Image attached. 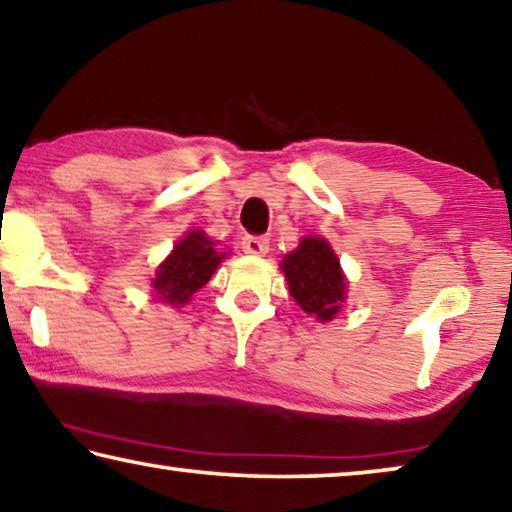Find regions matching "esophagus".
Returning a JSON list of instances; mask_svg holds the SVG:
<instances>
[{
    "instance_id": "obj_1",
    "label": "esophagus",
    "mask_w": 512,
    "mask_h": 512,
    "mask_svg": "<svg viewBox=\"0 0 512 512\" xmlns=\"http://www.w3.org/2000/svg\"><path fill=\"white\" fill-rule=\"evenodd\" d=\"M241 248H243V253H248V255H264L266 250H269V239H266V236L248 234L241 239Z\"/></svg>"
}]
</instances>
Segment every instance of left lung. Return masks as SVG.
Listing matches in <instances>:
<instances>
[{"label":"left lung","instance_id":"obj_1","mask_svg":"<svg viewBox=\"0 0 512 512\" xmlns=\"http://www.w3.org/2000/svg\"><path fill=\"white\" fill-rule=\"evenodd\" d=\"M280 266L285 271L292 299L308 315H315L322 322L333 319L340 303L345 301V276L329 243L308 236Z\"/></svg>","mask_w":512,"mask_h":512}]
</instances>
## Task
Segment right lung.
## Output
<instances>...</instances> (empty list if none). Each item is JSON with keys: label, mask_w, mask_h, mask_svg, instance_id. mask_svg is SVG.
<instances>
[{"label": "right lung", "mask_w": 512, "mask_h": 512, "mask_svg": "<svg viewBox=\"0 0 512 512\" xmlns=\"http://www.w3.org/2000/svg\"><path fill=\"white\" fill-rule=\"evenodd\" d=\"M223 257L225 253L220 255L213 248V241L207 239V234L200 230L188 232L174 246L172 255L158 266L154 289L163 301L172 305H183L190 301V296L197 289L207 285Z\"/></svg>", "instance_id": "right-lung-1"}]
</instances>
